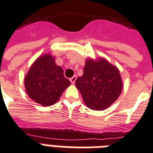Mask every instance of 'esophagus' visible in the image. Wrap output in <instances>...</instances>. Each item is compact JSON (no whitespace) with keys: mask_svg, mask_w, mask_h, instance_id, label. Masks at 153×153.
I'll return each mask as SVG.
<instances>
[{"mask_svg":"<svg viewBox=\"0 0 153 153\" xmlns=\"http://www.w3.org/2000/svg\"><path fill=\"white\" fill-rule=\"evenodd\" d=\"M76 79H77V76H76V75H74L72 78H70V82H71V83H72V84H74V83H75Z\"/></svg>","mask_w":153,"mask_h":153,"instance_id":"1","label":"esophagus"}]
</instances>
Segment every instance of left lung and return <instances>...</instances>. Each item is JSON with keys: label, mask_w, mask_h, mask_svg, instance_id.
<instances>
[{"label": "left lung", "mask_w": 153, "mask_h": 153, "mask_svg": "<svg viewBox=\"0 0 153 153\" xmlns=\"http://www.w3.org/2000/svg\"><path fill=\"white\" fill-rule=\"evenodd\" d=\"M75 85L86 106L95 111L111 106L123 90L119 69L102 57L87 59L83 75L77 79Z\"/></svg>", "instance_id": "obj_1"}]
</instances>
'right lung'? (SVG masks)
I'll return each mask as SVG.
<instances>
[{"instance_id":"right-lung-1","label":"right lung","mask_w":153,"mask_h":153,"mask_svg":"<svg viewBox=\"0 0 153 153\" xmlns=\"http://www.w3.org/2000/svg\"><path fill=\"white\" fill-rule=\"evenodd\" d=\"M70 85L63 69L56 64L50 53L38 57L25 77V87L28 97L42 106L53 105Z\"/></svg>"}]
</instances>
